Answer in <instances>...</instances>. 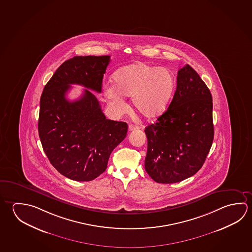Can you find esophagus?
Segmentation results:
<instances>
[{"label": "esophagus", "mask_w": 252, "mask_h": 252, "mask_svg": "<svg viewBox=\"0 0 252 252\" xmlns=\"http://www.w3.org/2000/svg\"><path fill=\"white\" fill-rule=\"evenodd\" d=\"M140 126H135V125H129V126H128V130L131 132V131H133V130H137V129H139Z\"/></svg>", "instance_id": "1"}]
</instances>
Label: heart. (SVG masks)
<instances>
[{"instance_id": "heart-1", "label": "heart", "mask_w": 252, "mask_h": 252, "mask_svg": "<svg viewBox=\"0 0 252 252\" xmlns=\"http://www.w3.org/2000/svg\"><path fill=\"white\" fill-rule=\"evenodd\" d=\"M113 81L115 88L107 87L104 90L109 102L122 108L125 102L120 94L132 97V106L147 120L163 114L174 87V78L167 68L141 62L119 69L113 74Z\"/></svg>"}]
</instances>
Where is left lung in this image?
<instances>
[{
    "mask_svg": "<svg viewBox=\"0 0 252 252\" xmlns=\"http://www.w3.org/2000/svg\"><path fill=\"white\" fill-rule=\"evenodd\" d=\"M144 132L145 170L156 182H180L203 166L214 137L212 94L189 64L178 71L167 111Z\"/></svg>",
    "mask_w": 252,
    "mask_h": 252,
    "instance_id": "8db88e82",
    "label": "left lung"
}]
</instances>
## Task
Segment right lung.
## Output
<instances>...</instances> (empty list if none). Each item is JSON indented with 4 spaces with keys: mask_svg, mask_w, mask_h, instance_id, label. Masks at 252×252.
<instances>
[{
    "mask_svg": "<svg viewBox=\"0 0 252 252\" xmlns=\"http://www.w3.org/2000/svg\"><path fill=\"white\" fill-rule=\"evenodd\" d=\"M110 56L74 57L63 63L45 86L38 130L49 162L63 176L93 181L106 170L112 150L126 136V122L107 120L97 98ZM88 90L80 99L65 97L70 84Z\"/></svg>",
    "mask_w": 252,
    "mask_h": 252,
    "instance_id": "right-lung-1",
    "label": "right lung"
}]
</instances>
